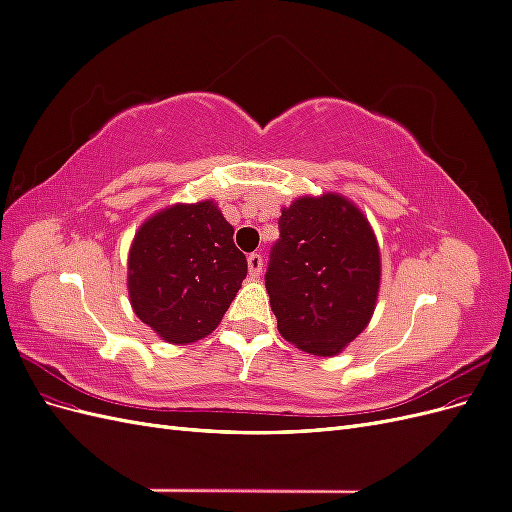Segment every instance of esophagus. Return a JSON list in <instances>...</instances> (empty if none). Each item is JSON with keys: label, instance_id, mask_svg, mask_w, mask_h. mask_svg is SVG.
Here are the masks:
<instances>
[{"label": "esophagus", "instance_id": "esophagus-1", "mask_svg": "<svg viewBox=\"0 0 512 512\" xmlns=\"http://www.w3.org/2000/svg\"><path fill=\"white\" fill-rule=\"evenodd\" d=\"M247 269H250L252 277H258L262 273V256L256 252L247 256Z\"/></svg>", "mask_w": 512, "mask_h": 512}]
</instances>
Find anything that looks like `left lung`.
<instances>
[{"label":"left lung","mask_w":512,"mask_h":512,"mask_svg":"<svg viewBox=\"0 0 512 512\" xmlns=\"http://www.w3.org/2000/svg\"><path fill=\"white\" fill-rule=\"evenodd\" d=\"M265 286L282 337L333 356L374 314L380 252L365 215L346 198L303 196L282 211Z\"/></svg>","instance_id":"1"}]
</instances>
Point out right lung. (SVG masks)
Segmentation results:
<instances>
[{
	"mask_svg": "<svg viewBox=\"0 0 512 512\" xmlns=\"http://www.w3.org/2000/svg\"><path fill=\"white\" fill-rule=\"evenodd\" d=\"M235 230L211 200L175 205L136 232L128 288L136 316L170 344L209 335L247 275Z\"/></svg>",
	"mask_w": 512,
	"mask_h": 512,
	"instance_id": "right-lung-1",
	"label": "right lung"
}]
</instances>
